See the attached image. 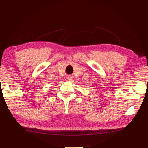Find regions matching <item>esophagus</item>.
Listing matches in <instances>:
<instances>
[{
    "label": "esophagus",
    "mask_w": 148,
    "mask_h": 148,
    "mask_svg": "<svg viewBox=\"0 0 148 148\" xmlns=\"http://www.w3.org/2000/svg\"><path fill=\"white\" fill-rule=\"evenodd\" d=\"M67 79L69 80V81H71L72 80V77L71 76H68L67 77Z\"/></svg>",
    "instance_id": "obj_1"
}]
</instances>
